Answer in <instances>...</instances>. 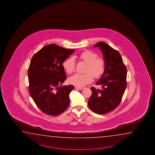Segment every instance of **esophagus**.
Returning <instances> with one entry per match:
<instances>
[{
	"label": "esophagus",
	"mask_w": 155,
	"mask_h": 155,
	"mask_svg": "<svg viewBox=\"0 0 155 155\" xmlns=\"http://www.w3.org/2000/svg\"><path fill=\"white\" fill-rule=\"evenodd\" d=\"M75 88L76 89H78V90H82V89H84L82 87H78V86H75Z\"/></svg>",
	"instance_id": "esophagus-1"
}]
</instances>
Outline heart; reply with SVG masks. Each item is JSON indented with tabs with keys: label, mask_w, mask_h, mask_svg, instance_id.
Returning a JSON list of instances; mask_svg holds the SVG:
<instances>
[{
	"label": "heart",
	"mask_w": 155,
	"mask_h": 155,
	"mask_svg": "<svg viewBox=\"0 0 155 155\" xmlns=\"http://www.w3.org/2000/svg\"><path fill=\"white\" fill-rule=\"evenodd\" d=\"M79 58L87 64L85 69L86 73H76L70 78L69 81L74 85L82 87L92 81V75L97 78L102 75L105 69V61L102 58H97L96 53L89 50L80 54ZM63 66L67 73H73L75 66L74 58L71 57L66 59L63 63Z\"/></svg>",
	"instance_id": "b5f03b06"
}]
</instances>
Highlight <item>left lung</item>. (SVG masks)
I'll use <instances>...</instances> for the list:
<instances>
[{
	"mask_svg": "<svg viewBox=\"0 0 155 155\" xmlns=\"http://www.w3.org/2000/svg\"><path fill=\"white\" fill-rule=\"evenodd\" d=\"M94 47L101 50L105 61L104 73L96 83L103 89L91 87L88 106L93 112L102 115L114 110L121 102L127 86V69L120 53L108 44L99 42Z\"/></svg>",
	"mask_w": 155,
	"mask_h": 155,
	"instance_id": "1",
	"label": "left lung"
}]
</instances>
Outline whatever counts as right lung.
Masks as SVG:
<instances>
[{
  "label": "right lung",
  "instance_id": "1",
  "mask_svg": "<svg viewBox=\"0 0 155 155\" xmlns=\"http://www.w3.org/2000/svg\"><path fill=\"white\" fill-rule=\"evenodd\" d=\"M74 51L49 44L31 60L28 69L30 94L38 107L48 115H58L69 106V94L74 86L61 85L66 78L62 64Z\"/></svg>",
  "mask_w": 155,
  "mask_h": 155
}]
</instances>
